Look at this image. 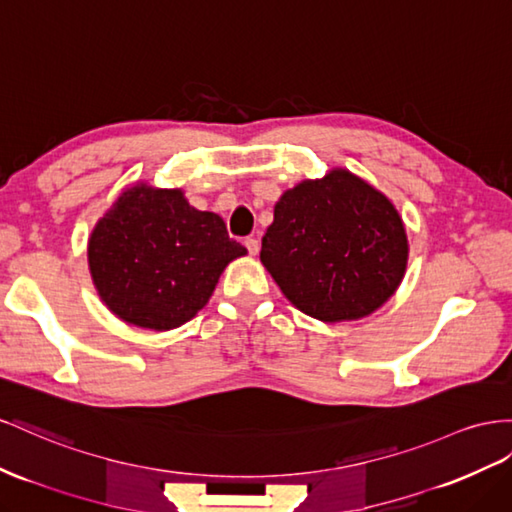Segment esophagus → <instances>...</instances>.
I'll use <instances>...</instances> for the list:
<instances>
[{
  "label": "esophagus",
  "instance_id": "esophagus-1",
  "mask_svg": "<svg viewBox=\"0 0 512 512\" xmlns=\"http://www.w3.org/2000/svg\"><path fill=\"white\" fill-rule=\"evenodd\" d=\"M245 247H247V252H250L252 256H256V254L260 252V243H258V239H254V237H247V239H245Z\"/></svg>",
  "mask_w": 512,
  "mask_h": 512
}]
</instances>
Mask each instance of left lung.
<instances>
[{"label": "left lung", "mask_w": 512, "mask_h": 512, "mask_svg": "<svg viewBox=\"0 0 512 512\" xmlns=\"http://www.w3.org/2000/svg\"><path fill=\"white\" fill-rule=\"evenodd\" d=\"M407 260V230L392 200L344 168L286 189L260 250L284 297L323 323L379 310L403 282Z\"/></svg>", "instance_id": "8db88e82"}]
</instances>
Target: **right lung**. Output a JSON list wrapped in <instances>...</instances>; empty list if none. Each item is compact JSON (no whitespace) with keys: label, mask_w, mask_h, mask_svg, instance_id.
I'll use <instances>...</instances> for the list:
<instances>
[{"label":"right lung","mask_w":512,"mask_h":512,"mask_svg":"<svg viewBox=\"0 0 512 512\" xmlns=\"http://www.w3.org/2000/svg\"><path fill=\"white\" fill-rule=\"evenodd\" d=\"M247 250L224 219L198 211L183 189L137 181L122 189L88 239L96 293L120 321L170 331L191 321L232 260Z\"/></svg>","instance_id":"obj_1"}]
</instances>
